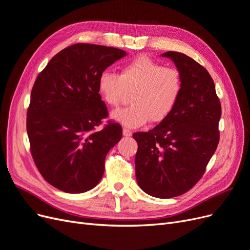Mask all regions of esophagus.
<instances>
[{
    "mask_svg": "<svg viewBox=\"0 0 250 250\" xmlns=\"http://www.w3.org/2000/svg\"><path fill=\"white\" fill-rule=\"evenodd\" d=\"M131 134H132L131 130L127 129V128H123V135H124V137H130Z\"/></svg>",
    "mask_w": 250,
    "mask_h": 250,
    "instance_id": "esophagus-1",
    "label": "esophagus"
}]
</instances>
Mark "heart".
I'll list each match as a JSON object with an SVG mask.
<instances>
[{
	"mask_svg": "<svg viewBox=\"0 0 250 250\" xmlns=\"http://www.w3.org/2000/svg\"><path fill=\"white\" fill-rule=\"evenodd\" d=\"M103 101L119 107L131 93V105L112 112V119L127 127H139L147 122H161L175 106L183 90L180 72L163 66L149 56L142 55L125 63L120 75L103 72L98 80Z\"/></svg>",
	"mask_w": 250,
	"mask_h": 250,
	"instance_id": "heart-1",
	"label": "heart"
}]
</instances>
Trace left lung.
<instances>
[{
	"instance_id": "1",
	"label": "left lung",
	"mask_w": 250,
	"mask_h": 250,
	"mask_svg": "<svg viewBox=\"0 0 250 250\" xmlns=\"http://www.w3.org/2000/svg\"><path fill=\"white\" fill-rule=\"evenodd\" d=\"M183 78L175 106L147 132H135V176L142 190L156 198L180 196L198 183L217 149L221 104L207 69L184 53L169 51Z\"/></svg>"
}]
</instances>
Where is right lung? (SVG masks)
Listing matches in <instances>:
<instances>
[{
  "label": "right lung",
  "instance_id": "right-lung-1",
  "mask_svg": "<svg viewBox=\"0 0 250 250\" xmlns=\"http://www.w3.org/2000/svg\"><path fill=\"white\" fill-rule=\"evenodd\" d=\"M126 55L113 47L75 43L53 57L39 74L27 110V133L36 168L65 193L86 192L101 180L108 151L122 127L108 121L98 80Z\"/></svg>",
  "mask_w": 250,
  "mask_h": 250
}]
</instances>
